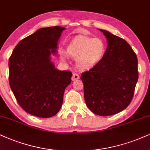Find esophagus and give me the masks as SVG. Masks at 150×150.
I'll use <instances>...</instances> for the list:
<instances>
[{
    "label": "esophagus",
    "mask_w": 150,
    "mask_h": 150,
    "mask_svg": "<svg viewBox=\"0 0 150 150\" xmlns=\"http://www.w3.org/2000/svg\"><path fill=\"white\" fill-rule=\"evenodd\" d=\"M80 78V76H79V75L78 74L76 73H74L73 75H72V77H71V80L72 81H76V80H78Z\"/></svg>",
    "instance_id": "34e87169"
}]
</instances>
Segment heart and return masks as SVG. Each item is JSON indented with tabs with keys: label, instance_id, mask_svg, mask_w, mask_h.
Instances as JSON below:
<instances>
[{
	"label": "heart",
	"instance_id": "obj_1",
	"mask_svg": "<svg viewBox=\"0 0 150 150\" xmlns=\"http://www.w3.org/2000/svg\"><path fill=\"white\" fill-rule=\"evenodd\" d=\"M106 44L101 38L79 35L67 44V54L75 58L76 65L81 69H90L102 60L106 52ZM61 60H65V53L61 52Z\"/></svg>",
	"mask_w": 150,
	"mask_h": 150
}]
</instances>
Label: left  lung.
Returning <instances> with one entry per match:
<instances>
[{
    "instance_id": "left-lung-1",
    "label": "left lung",
    "mask_w": 150,
    "mask_h": 150,
    "mask_svg": "<svg viewBox=\"0 0 150 150\" xmlns=\"http://www.w3.org/2000/svg\"><path fill=\"white\" fill-rule=\"evenodd\" d=\"M107 40L102 60L81 74L87 106L100 116L125 110L134 97L138 79V59L130 45L108 31L98 29Z\"/></svg>"
}]
</instances>
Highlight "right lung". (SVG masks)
<instances>
[{"label": "right lung", "instance_id": "right-lung-1", "mask_svg": "<svg viewBox=\"0 0 150 150\" xmlns=\"http://www.w3.org/2000/svg\"><path fill=\"white\" fill-rule=\"evenodd\" d=\"M65 28H42L18 42L9 59V83L18 104L39 117H50L62 106L72 73L55 67L51 55Z\"/></svg>", "mask_w": 150, "mask_h": 150}]
</instances>
